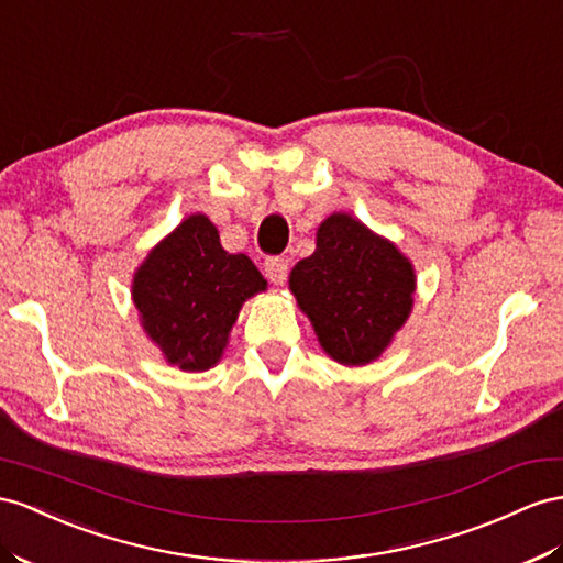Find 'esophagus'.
Here are the masks:
<instances>
[{
  "mask_svg": "<svg viewBox=\"0 0 563 563\" xmlns=\"http://www.w3.org/2000/svg\"><path fill=\"white\" fill-rule=\"evenodd\" d=\"M264 271H266V278L271 283L283 285L287 280V271H290V264H287V258H283V256H268L264 264Z\"/></svg>",
  "mask_w": 563,
  "mask_h": 563,
  "instance_id": "esophagus-1",
  "label": "esophagus"
}]
</instances>
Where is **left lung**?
Returning a JSON list of instances; mask_svg holds the SVG:
<instances>
[{"instance_id": "left-lung-1", "label": "left lung", "mask_w": 563, "mask_h": 563, "mask_svg": "<svg viewBox=\"0 0 563 563\" xmlns=\"http://www.w3.org/2000/svg\"><path fill=\"white\" fill-rule=\"evenodd\" d=\"M413 287V268L395 244L347 213L321 223L316 252L290 273V290L321 347L347 366L380 356L407 321Z\"/></svg>"}]
</instances>
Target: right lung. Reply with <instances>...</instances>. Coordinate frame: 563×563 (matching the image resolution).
Segmentation results:
<instances>
[{
    "instance_id": "obj_1",
    "label": "right lung",
    "mask_w": 563,
    "mask_h": 563,
    "mask_svg": "<svg viewBox=\"0 0 563 563\" xmlns=\"http://www.w3.org/2000/svg\"><path fill=\"white\" fill-rule=\"evenodd\" d=\"M266 290L250 256L228 254L207 216H190L158 244L133 280L147 335L168 364L207 371L219 362L242 301Z\"/></svg>"
}]
</instances>
